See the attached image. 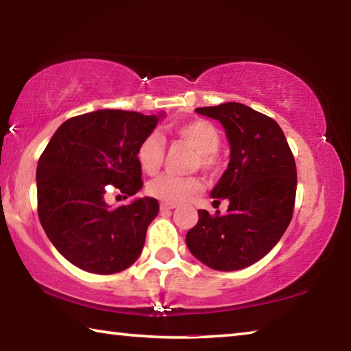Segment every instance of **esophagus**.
Here are the masks:
<instances>
[{"mask_svg": "<svg viewBox=\"0 0 351 351\" xmlns=\"http://www.w3.org/2000/svg\"><path fill=\"white\" fill-rule=\"evenodd\" d=\"M175 207H176V204L162 203V204H161V210H171V209H175Z\"/></svg>", "mask_w": 351, "mask_h": 351, "instance_id": "esophagus-1", "label": "esophagus"}]
</instances>
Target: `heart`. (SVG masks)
Masks as SVG:
<instances>
[{
	"label": "heart",
	"instance_id": "obj_1",
	"mask_svg": "<svg viewBox=\"0 0 351 351\" xmlns=\"http://www.w3.org/2000/svg\"><path fill=\"white\" fill-rule=\"evenodd\" d=\"M176 138L186 142L197 150L195 156V167H199L207 173H218L223 169V156L219 153V142L221 134L212 122L204 119H190V121L176 123L173 127ZM136 158L141 169L147 175H156L161 170L165 158V144L161 134L153 132L141 141L136 152ZM203 189L198 176H175L161 175L156 180L148 182L147 192L150 197L162 203L178 204L193 197Z\"/></svg>",
	"mask_w": 351,
	"mask_h": 351
}]
</instances>
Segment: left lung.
<instances>
[{
    "label": "left lung",
    "mask_w": 351,
    "mask_h": 351,
    "mask_svg": "<svg viewBox=\"0 0 351 351\" xmlns=\"http://www.w3.org/2000/svg\"><path fill=\"white\" fill-rule=\"evenodd\" d=\"M217 119L230 144V161L212 190L228 213L198 210L187 247L212 269L237 271L263 258L293 218L297 170L293 152L274 119L237 102L195 110Z\"/></svg>",
    "instance_id": "8db88e82"
}]
</instances>
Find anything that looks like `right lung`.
<instances>
[{"label": "right lung", "mask_w": 351, "mask_h": 351, "mask_svg": "<svg viewBox=\"0 0 351 351\" xmlns=\"http://www.w3.org/2000/svg\"><path fill=\"white\" fill-rule=\"evenodd\" d=\"M158 121L136 111L86 112L63 122L41 153L40 223L57 251L77 268L114 274L141 255L159 203L139 198L111 209L105 193L112 187L123 198L139 192L142 170L136 152Z\"/></svg>", "instance_id": "obj_1"}]
</instances>
